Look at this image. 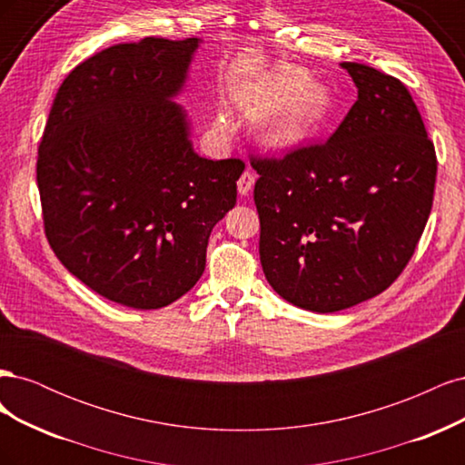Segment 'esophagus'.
Wrapping results in <instances>:
<instances>
[{
	"label": "esophagus",
	"mask_w": 465,
	"mask_h": 465,
	"mask_svg": "<svg viewBox=\"0 0 465 465\" xmlns=\"http://www.w3.org/2000/svg\"><path fill=\"white\" fill-rule=\"evenodd\" d=\"M254 182H256V176L254 173H242V176L238 178V193L241 195H248L252 192V188H254Z\"/></svg>",
	"instance_id": "34e87169"
}]
</instances>
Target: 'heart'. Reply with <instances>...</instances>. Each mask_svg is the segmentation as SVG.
I'll use <instances>...</instances> for the list:
<instances>
[{"label":"heart","instance_id":"obj_1","mask_svg":"<svg viewBox=\"0 0 465 465\" xmlns=\"http://www.w3.org/2000/svg\"><path fill=\"white\" fill-rule=\"evenodd\" d=\"M238 104L256 120V139L272 151H289L320 134L333 114V93L326 83L308 79L299 67H279L254 85L238 93ZM219 134H227L231 120L219 112L215 120Z\"/></svg>","mask_w":465,"mask_h":465}]
</instances>
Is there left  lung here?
<instances>
[{
    "instance_id": "obj_1",
    "label": "left lung",
    "mask_w": 465,
    "mask_h": 465,
    "mask_svg": "<svg viewBox=\"0 0 465 465\" xmlns=\"http://www.w3.org/2000/svg\"><path fill=\"white\" fill-rule=\"evenodd\" d=\"M341 67L359 96L328 142L252 159L265 279L320 314L369 301L400 277L436 182L434 145L403 83L364 64Z\"/></svg>"
}]
</instances>
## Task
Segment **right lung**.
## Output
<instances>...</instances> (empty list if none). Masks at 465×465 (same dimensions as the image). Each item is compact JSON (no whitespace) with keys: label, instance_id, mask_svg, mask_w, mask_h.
Wrapping results in <instances>:
<instances>
[{"label":"right lung","instance_id":"obj_1","mask_svg":"<svg viewBox=\"0 0 465 465\" xmlns=\"http://www.w3.org/2000/svg\"><path fill=\"white\" fill-rule=\"evenodd\" d=\"M198 46L149 36L94 54L64 79L38 149L54 254L101 297L137 311L198 283L244 171L241 159L200 157L174 103Z\"/></svg>","mask_w":465,"mask_h":465}]
</instances>
